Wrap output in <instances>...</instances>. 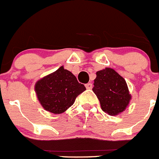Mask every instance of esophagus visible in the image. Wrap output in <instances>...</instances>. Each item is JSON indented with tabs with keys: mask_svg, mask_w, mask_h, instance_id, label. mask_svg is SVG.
<instances>
[{
	"mask_svg": "<svg viewBox=\"0 0 159 159\" xmlns=\"http://www.w3.org/2000/svg\"><path fill=\"white\" fill-rule=\"evenodd\" d=\"M93 87V85L91 83H87L86 84V88L88 89V90H91V88Z\"/></svg>",
	"mask_w": 159,
	"mask_h": 159,
	"instance_id": "34e87169",
	"label": "esophagus"
}]
</instances>
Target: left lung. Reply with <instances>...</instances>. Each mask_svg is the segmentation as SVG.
Instances as JSON below:
<instances>
[{"label": "left lung", "mask_w": 159, "mask_h": 159, "mask_svg": "<svg viewBox=\"0 0 159 159\" xmlns=\"http://www.w3.org/2000/svg\"><path fill=\"white\" fill-rule=\"evenodd\" d=\"M92 90L100 100L102 110L109 115L123 112L131 100L126 81L112 68L98 71Z\"/></svg>", "instance_id": "obj_1"}]
</instances>
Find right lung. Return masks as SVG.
<instances>
[{"label":"right lung","instance_id":"right-lung-1","mask_svg":"<svg viewBox=\"0 0 159 159\" xmlns=\"http://www.w3.org/2000/svg\"><path fill=\"white\" fill-rule=\"evenodd\" d=\"M85 90L83 84L77 82L75 76L63 66L35 85V91L42 107L55 114L66 111Z\"/></svg>","mask_w":159,"mask_h":159}]
</instances>
